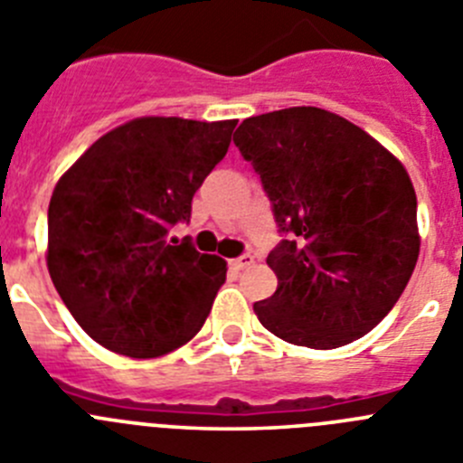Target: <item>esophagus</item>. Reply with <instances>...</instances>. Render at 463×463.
<instances>
[{
	"label": "esophagus",
	"instance_id": "34e87169",
	"mask_svg": "<svg viewBox=\"0 0 463 463\" xmlns=\"http://www.w3.org/2000/svg\"><path fill=\"white\" fill-rule=\"evenodd\" d=\"M252 264V255H241L236 257V260L229 261V267L234 269V271H243V269H248Z\"/></svg>",
	"mask_w": 463,
	"mask_h": 463
}]
</instances>
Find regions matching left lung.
Masks as SVG:
<instances>
[{"mask_svg": "<svg viewBox=\"0 0 463 463\" xmlns=\"http://www.w3.org/2000/svg\"><path fill=\"white\" fill-rule=\"evenodd\" d=\"M236 148L260 175L280 243L267 264L278 289L257 317L294 345L331 350L394 308L420 255L417 196L373 137L315 106L248 118Z\"/></svg>", "mask_w": 463, "mask_h": 463, "instance_id": "left-lung-1", "label": "left lung"}]
</instances>
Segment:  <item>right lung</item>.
I'll return each instance as SVG.
<instances>
[{
	"label": "right lung",
	"mask_w": 463,
	"mask_h": 463,
	"mask_svg": "<svg viewBox=\"0 0 463 463\" xmlns=\"http://www.w3.org/2000/svg\"><path fill=\"white\" fill-rule=\"evenodd\" d=\"M236 120L137 118L94 141L48 206V271L90 338L153 359L202 329L227 261L169 239L227 155Z\"/></svg>",
	"instance_id": "1"
}]
</instances>
